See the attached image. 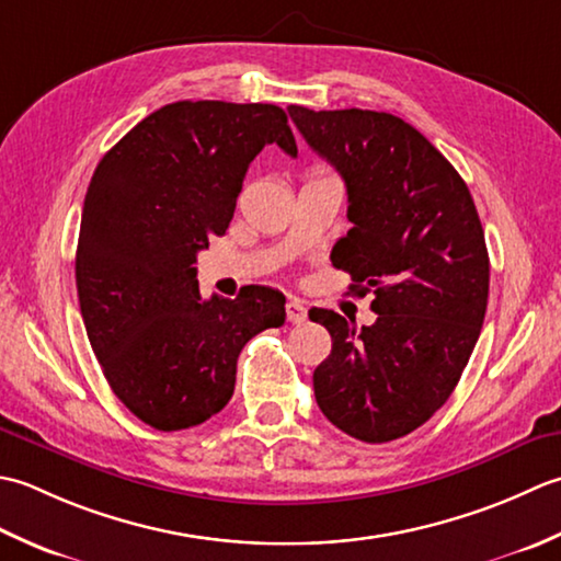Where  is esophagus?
<instances>
[{
    "instance_id": "34e87169",
    "label": "esophagus",
    "mask_w": 561,
    "mask_h": 561,
    "mask_svg": "<svg viewBox=\"0 0 561 561\" xmlns=\"http://www.w3.org/2000/svg\"><path fill=\"white\" fill-rule=\"evenodd\" d=\"M285 314H288L290 324H305L307 322V307L300 300H290L285 305Z\"/></svg>"
}]
</instances>
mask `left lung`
Returning <instances> with one entry per match:
<instances>
[{"instance_id":"obj_1","label":"left lung","mask_w":561,"mask_h":561,"mask_svg":"<svg viewBox=\"0 0 561 561\" xmlns=\"http://www.w3.org/2000/svg\"><path fill=\"white\" fill-rule=\"evenodd\" d=\"M307 145L346 184L351 230L331 249L375 324L310 310L331 353L312 375L322 414L363 443H387L448 402L484 324L489 254L470 188L392 113L290 106Z\"/></svg>"}]
</instances>
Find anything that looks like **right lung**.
Segmentation results:
<instances>
[{
	"label": "right lung",
	"mask_w": 561,
	"mask_h": 561,
	"mask_svg": "<svg viewBox=\"0 0 561 561\" xmlns=\"http://www.w3.org/2000/svg\"><path fill=\"white\" fill-rule=\"evenodd\" d=\"M266 145L295 157L273 104L176 101L150 113L101 159L77 242V295L113 394L157 431L215 416L234 392L237 358L285 322L283 293L249 285L203 300L196 259L225 234L249 164Z\"/></svg>",
	"instance_id": "1"
}]
</instances>
